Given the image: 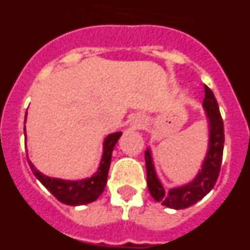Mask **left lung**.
Segmentation results:
<instances>
[{"mask_svg": "<svg viewBox=\"0 0 250 250\" xmlns=\"http://www.w3.org/2000/svg\"><path fill=\"white\" fill-rule=\"evenodd\" d=\"M204 91L205 98L203 105L207 110L208 119H209L210 139H209V150L207 158L203 163V169L193 182L184 187L171 189L169 193H165L164 188L156 178L150 150L145 151L147 188L150 194L156 202L173 209H184L203 199L213 189L220 173L223 149H224V124L213 91L207 85H204Z\"/></svg>", "mask_w": 250, "mask_h": 250, "instance_id": "1", "label": "left lung"}]
</instances>
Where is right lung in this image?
I'll use <instances>...</instances> for the list:
<instances>
[{
	"label": "right lung",
	"instance_id": "obj_1",
	"mask_svg": "<svg viewBox=\"0 0 250 250\" xmlns=\"http://www.w3.org/2000/svg\"><path fill=\"white\" fill-rule=\"evenodd\" d=\"M120 136L121 132H114L106 138L105 143H104V154L100 167L96 171V174L89 179L72 182V180L50 178V176L42 175L40 173L31 161H28V164H30V167L35 176L59 202L67 205L87 204V203L95 202L98 199L99 195L105 189L110 163H111L112 150H114L115 144L118 143Z\"/></svg>",
	"mask_w": 250,
	"mask_h": 250
}]
</instances>
